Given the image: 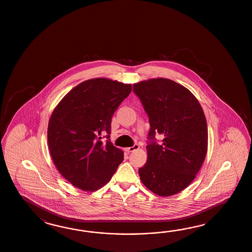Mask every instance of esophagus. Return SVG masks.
Instances as JSON below:
<instances>
[{
    "mask_svg": "<svg viewBox=\"0 0 252 252\" xmlns=\"http://www.w3.org/2000/svg\"><path fill=\"white\" fill-rule=\"evenodd\" d=\"M138 148H139V146L137 145V144H134L132 147L126 148V149H125V151H126V152H127V153H132V152H134V151L137 150Z\"/></svg>",
    "mask_w": 252,
    "mask_h": 252,
    "instance_id": "1",
    "label": "esophagus"
}]
</instances>
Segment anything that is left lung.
Wrapping results in <instances>:
<instances>
[{"label": "left lung", "mask_w": 252, "mask_h": 252, "mask_svg": "<svg viewBox=\"0 0 252 252\" xmlns=\"http://www.w3.org/2000/svg\"><path fill=\"white\" fill-rule=\"evenodd\" d=\"M144 107L151 129L148 160L138 169L141 182L153 193L168 197L194 180L206 156V118L198 99L182 85L153 78L133 85ZM163 140L158 143L156 136Z\"/></svg>", "instance_id": "1"}]
</instances>
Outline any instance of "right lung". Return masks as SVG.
Instances as JSON below:
<instances>
[{
    "label": "right lung",
    "mask_w": 252,
    "mask_h": 252,
    "mask_svg": "<svg viewBox=\"0 0 252 252\" xmlns=\"http://www.w3.org/2000/svg\"><path fill=\"white\" fill-rule=\"evenodd\" d=\"M131 85L93 78L77 85L55 107L48 125V144L57 170L86 191L110 181L124 153L110 139L112 117ZM106 137L103 144L101 137Z\"/></svg>",
    "instance_id": "add662e5"
}]
</instances>
